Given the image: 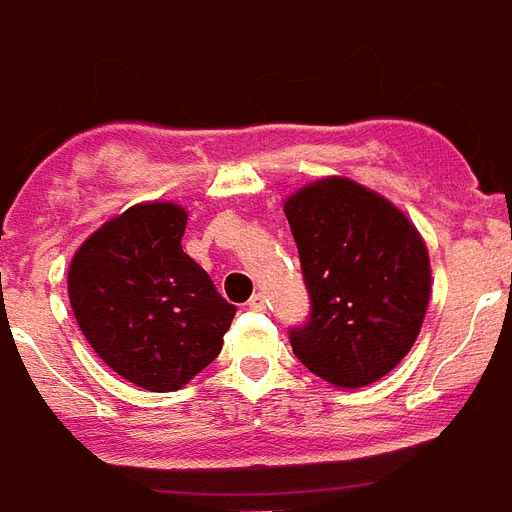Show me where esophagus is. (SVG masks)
I'll use <instances>...</instances> for the list:
<instances>
[{"label":"esophagus","mask_w":512,"mask_h":512,"mask_svg":"<svg viewBox=\"0 0 512 512\" xmlns=\"http://www.w3.org/2000/svg\"><path fill=\"white\" fill-rule=\"evenodd\" d=\"M249 308H252V311H265V308H268V297H265L263 292H257V295L249 297Z\"/></svg>","instance_id":"esophagus-1"}]
</instances>
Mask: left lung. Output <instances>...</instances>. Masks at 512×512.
I'll use <instances>...</instances> for the list:
<instances>
[{"mask_svg": "<svg viewBox=\"0 0 512 512\" xmlns=\"http://www.w3.org/2000/svg\"><path fill=\"white\" fill-rule=\"evenodd\" d=\"M311 319L295 356L335 388H364L398 366L430 303L425 239L401 209L350 177H321L284 201Z\"/></svg>", "mask_w": 512, "mask_h": 512, "instance_id": "1", "label": "left lung"}]
</instances>
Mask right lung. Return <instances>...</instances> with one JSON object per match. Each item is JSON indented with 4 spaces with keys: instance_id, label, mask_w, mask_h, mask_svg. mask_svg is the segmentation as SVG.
Listing matches in <instances>:
<instances>
[{
    "instance_id": "1",
    "label": "right lung",
    "mask_w": 512,
    "mask_h": 512,
    "mask_svg": "<svg viewBox=\"0 0 512 512\" xmlns=\"http://www.w3.org/2000/svg\"><path fill=\"white\" fill-rule=\"evenodd\" d=\"M188 212L135 204L103 223L68 265V300L92 350L151 393L180 390L223 348L236 308L180 247Z\"/></svg>"
}]
</instances>
